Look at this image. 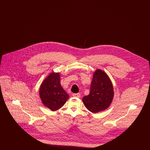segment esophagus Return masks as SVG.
<instances>
[{"mask_svg":"<svg viewBox=\"0 0 150 150\" xmlns=\"http://www.w3.org/2000/svg\"><path fill=\"white\" fill-rule=\"evenodd\" d=\"M72 96L74 97H80V93H74L72 94Z\"/></svg>","mask_w":150,"mask_h":150,"instance_id":"esophagus-1","label":"esophagus"}]
</instances>
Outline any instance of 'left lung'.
Instances as JSON below:
<instances>
[{"label":"left lung","mask_w":150,"mask_h":150,"mask_svg":"<svg viewBox=\"0 0 150 150\" xmlns=\"http://www.w3.org/2000/svg\"><path fill=\"white\" fill-rule=\"evenodd\" d=\"M114 97L112 83L106 73L97 70L93 74L89 95L83 98L86 108L93 113L106 110L110 106Z\"/></svg>","instance_id":"8db88e82"}]
</instances>
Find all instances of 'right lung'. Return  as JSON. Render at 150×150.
<instances>
[{"label": "right lung", "instance_id": "1", "mask_svg": "<svg viewBox=\"0 0 150 150\" xmlns=\"http://www.w3.org/2000/svg\"><path fill=\"white\" fill-rule=\"evenodd\" d=\"M39 95L43 105L52 111L62 107L69 96L60 84L59 73L52 72L41 84Z\"/></svg>", "mask_w": 150, "mask_h": 150}]
</instances>
